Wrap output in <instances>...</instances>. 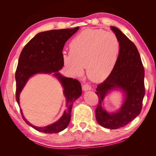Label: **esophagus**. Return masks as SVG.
Listing matches in <instances>:
<instances>
[{"mask_svg":"<svg viewBox=\"0 0 156 156\" xmlns=\"http://www.w3.org/2000/svg\"><path fill=\"white\" fill-rule=\"evenodd\" d=\"M82 88L84 91H87V90H91L92 88L88 84H83Z\"/></svg>","mask_w":156,"mask_h":156,"instance_id":"34e87169","label":"esophagus"}]
</instances>
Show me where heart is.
<instances>
[{
  "mask_svg": "<svg viewBox=\"0 0 156 156\" xmlns=\"http://www.w3.org/2000/svg\"><path fill=\"white\" fill-rule=\"evenodd\" d=\"M120 43L116 35L102 29H85L69 44V53L63 55L66 66L73 75H80L87 68L88 77L94 82L107 79L119 58Z\"/></svg>",
  "mask_w": 156,
  "mask_h": 156,
  "instance_id": "b5f03b06",
  "label": "heart"
}]
</instances>
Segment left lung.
<instances>
[{"mask_svg": "<svg viewBox=\"0 0 156 156\" xmlns=\"http://www.w3.org/2000/svg\"><path fill=\"white\" fill-rule=\"evenodd\" d=\"M111 29L119 41L120 51L112 72L97 87L96 94L99 101L96 118L101 126L115 129L125 126L140 114L145 94L144 69L135 45L118 28L111 27ZM116 88L125 92V100L116 113H108L102 107V100L108 92Z\"/></svg>", "mask_w": 156, "mask_h": 156, "instance_id": "1", "label": "left lung"}]
</instances>
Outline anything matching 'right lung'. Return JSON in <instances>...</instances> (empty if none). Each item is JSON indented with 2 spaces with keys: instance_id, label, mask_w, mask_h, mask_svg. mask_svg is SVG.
Segmentation results:
<instances>
[{
  "instance_id": "obj_1",
  "label": "right lung",
  "mask_w": 156,
  "mask_h": 156,
  "mask_svg": "<svg viewBox=\"0 0 156 156\" xmlns=\"http://www.w3.org/2000/svg\"><path fill=\"white\" fill-rule=\"evenodd\" d=\"M79 27L45 31L36 34L23 49L16 72V101L20 106V94L32 75L38 73H55L64 88L66 98V110L54 124L44 127H36L28 122L21 113L26 123L36 130L45 133H56L68 126L71 119L73 102L82 94L81 83L77 79L63 77L58 72L64 66L62 50L65 43L76 32Z\"/></svg>"
}]
</instances>
